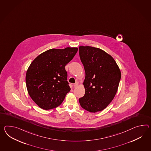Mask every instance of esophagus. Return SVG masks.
Segmentation results:
<instances>
[{
  "label": "esophagus",
  "instance_id": "obj_1",
  "mask_svg": "<svg viewBox=\"0 0 151 151\" xmlns=\"http://www.w3.org/2000/svg\"><path fill=\"white\" fill-rule=\"evenodd\" d=\"M78 85V83L77 82H76L75 83H74V85H73V86H74V87H77Z\"/></svg>",
  "mask_w": 151,
  "mask_h": 151
}]
</instances>
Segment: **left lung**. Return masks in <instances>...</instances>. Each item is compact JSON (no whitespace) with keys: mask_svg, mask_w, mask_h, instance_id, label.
Instances as JSON below:
<instances>
[{"mask_svg":"<svg viewBox=\"0 0 151 151\" xmlns=\"http://www.w3.org/2000/svg\"><path fill=\"white\" fill-rule=\"evenodd\" d=\"M79 55L86 73V91L79 99L80 105L90 112L103 110L117 93L120 70L114 59L100 48L80 46Z\"/></svg>","mask_w":151,"mask_h":151,"instance_id":"8db88e82","label":"left lung"}]
</instances>
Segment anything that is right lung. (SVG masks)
Wrapping results in <instances>:
<instances>
[{
    "label": "right lung",
    "instance_id": "1",
    "mask_svg": "<svg viewBox=\"0 0 151 151\" xmlns=\"http://www.w3.org/2000/svg\"><path fill=\"white\" fill-rule=\"evenodd\" d=\"M76 47L50 49L38 55L26 73L27 88L31 98L46 110L59 106L70 92L65 66L77 53Z\"/></svg>",
    "mask_w": 151,
    "mask_h": 151
}]
</instances>
